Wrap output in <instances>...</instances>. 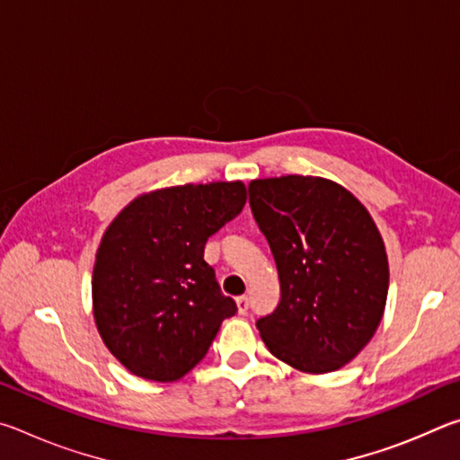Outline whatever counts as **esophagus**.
Masks as SVG:
<instances>
[{"label":"esophagus","mask_w":460,"mask_h":460,"mask_svg":"<svg viewBox=\"0 0 460 460\" xmlns=\"http://www.w3.org/2000/svg\"><path fill=\"white\" fill-rule=\"evenodd\" d=\"M247 308H249V300H247V296H239L237 298V310L241 314H245L247 313Z\"/></svg>","instance_id":"esophagus-1"}]
</instances>
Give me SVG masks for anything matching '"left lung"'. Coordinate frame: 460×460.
<instances>
[{
	"instance_id": "8db88e82",
	"label": "left lung",
	"mask_w": 460,
	"mask_h": 460,
	"mask_svg": "<svg viewBox=\"0 0 460 460\" xmlns=\"http://www.w3.org/2000/svg\"><path fill=\"white\" fill-rule=\"evenodd\" d=\"M249 205L282 290L278 308L258 321L263 342L298 371L341 369L385 310L387 255L369 211L341 184L298 174L252 181Z\"/></svg>"
}]
</instances>
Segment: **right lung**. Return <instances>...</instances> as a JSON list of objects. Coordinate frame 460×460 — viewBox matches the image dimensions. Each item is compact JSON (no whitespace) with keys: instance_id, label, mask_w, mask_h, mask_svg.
<instances>
[{"instance_id":"right-lung-1","label":"right lung","mask_w":460,"mask_h":460,"mask_svg":"<svg viewBox=\"0 0 460 460\" xmlns=\"http://www.w3.org/2000/svg\"><path fill=\"white\" fill-rule=\"evenodd\" d=\"M245 199L239 181L170 186L134 199L107 227L93 268V316L134 376L184 377L237 313L202 255Z\"/></svg>"}]
</instances>
